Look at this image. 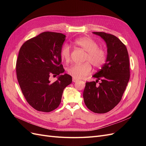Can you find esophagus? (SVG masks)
Wrapping results in <instances>:
<instances>
[{"label":"esophagus","instance_id":"obj_1","mask_svg":"<svg viewBox=\"0 0 146 146\" xmlns=\"http://www.w3.org/2000/svg\"><path fill=\"white\" fill-rule=\"evenodd\" d=\"M78 81V80L77 79H76V78H72V82H77Z\"/></svg>","mask_w":146,"mask_h":146}]
</instances>
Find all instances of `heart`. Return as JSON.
<instances>
[{
	"mask_svg": "<svg viewBox=\"0 0 146 146\" xmlns=\"http://www.w3.org/2000/svg\"><path fill=\"white\" fill-rule=\"evenodd\" d=\"M74 44L81 47L86 52L85 60L81 64H74L67 69V72L73 78L81 79L89 75L92 70V64L94 67L99 68L107 61V53L104 48L99 47L98 44L93 39L89 36H82L74 42ZM61 58L64 62H69L70 58V48L69 46L65 45L60 51Z\"/></svg>",
	"mask_w": 146,
	"mask_h": 146,
	"instance_id": "1",
	"label": "heart"
}]
</instances>
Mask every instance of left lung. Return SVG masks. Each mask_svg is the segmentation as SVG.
<instances>
[{"label":"left lung","mask_w":146,"mask_h":146,"mask_svg":"<svg viewBox=\"0 0 146 146\" xmlns=\"http://www.w3.org/2000/svg\"><path fill=\"white\" fill-rule=\"evenodd\" d=\"M107 44L105 63L93 77L96 82H86L83 91L87 108L96 113H105L121 101L130 79L129 57L126 46L118 38L105 32H93ZM101 80L99 86L96 83Z\"/></svg>","instance_id":"obj_1"}]
</instances>
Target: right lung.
Listing matches in <instances>:
<instances>
[{"label": "right lung", "mask_w": 146, "mask_h": 146, "mask_svg": "<svg viewBox=\"0 0 146 146\" xmlns=\"http://www.w3.org/2000/svg\"><path fill=\"white\" fill-rule=\"evenodd\" d=\"M66 36L45 32L25 41L16 61V76L22 92L30 106L39 111L50 112L58 107L64 88L72 77L61 64L60 51ZM52 74L58 75L51 82Z\"/></svg>", "instance_id": "add662e5"}]
</instances>
